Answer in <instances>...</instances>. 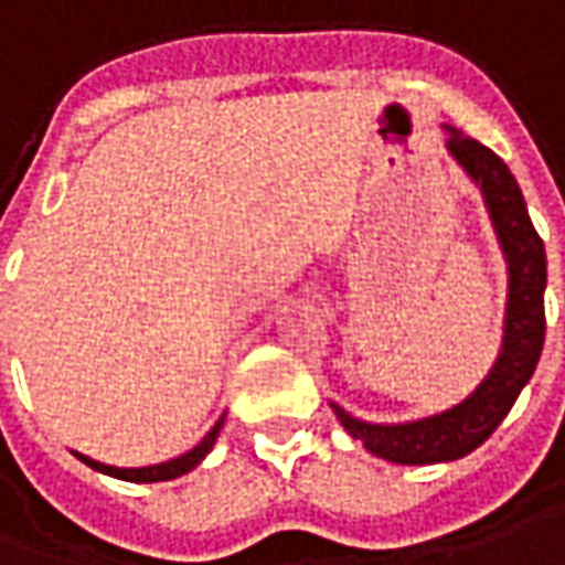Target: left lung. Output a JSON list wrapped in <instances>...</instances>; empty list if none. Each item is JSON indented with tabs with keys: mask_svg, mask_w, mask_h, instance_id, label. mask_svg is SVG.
<instances>
[{
	"mask_svg": "<svg viewBox=\"0 0 565 565\" xmlns=\"http://www.w3.org/2000/svg\"><path fill=\"white\" fill-rule=\"evenodd\" d=\"M448 132V153L460 170L479 188L489 218H492L498 247L508 263V302H504V333L498 359L476 390L445 412L402 420V424H374L352 417L347 408L331 402L333 414L352 439L390 463H445L476 451L508 417L516 395L535 374L544 347V287H547V256L544 241L535 232L523 191L516 185L508 163L463 136L455 126Z\"/></svg>",
	"mask_w": 565,
	"mask_h": 565,
	"instance_id": "1",
	"label": "left lung"
}]
</instances>
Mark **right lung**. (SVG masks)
Listing matches in <instances>:
<instances>
[{
  "instance_id": "right-lung-1",
  "label": "right lung",
  "mask_w": 565,
  "mask_h": 565,
  "mask_svg": "<svg viewBox=\"0 0 565 565\" xmlns=\"http://www.w3.org/2000/svg\"><path fill=\"white\" fill-rule=\"evenodd\" d=\"M222 424H225V414L218 417L216 424H213V429L203 436L201 443L194 445L191 451H185V455H179V458H170L163 460V463H151V467H110V463H102V460H92L86 458V455H79V451H73V458H79L86 467H92V470H98V473L105 476H114V479H126V482H167V479H175V476H185L191 473L198 463H201L210 451H213V445H216L218 439V429H222Z\"/></svg>"
}]
</instances>
